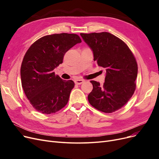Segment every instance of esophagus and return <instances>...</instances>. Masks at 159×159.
I'll use <instances>...</instances> for the list:
<instances>
[{"label":"esophagus","instance_id":"esophagus-1","mask_svg":"<svg viewBox=\"0 0 159 159\" xmlns=\"http://www.w3.org/2000/svg\"><path fill=\"white\" fill-rule=\"evenodd\" d=\"M84 80H75V83L76 84H78V85H81V84L84 82Z\"/></svg>","mask_w":159,"mask_h":159}]
</instances>
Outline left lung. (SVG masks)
Segmentation results:
<instances>
[{"mask_svg":"<svg viewBox=\"0 0 159 159\" xmlns=\"http://www.w3.org/2000/svg\"><path fill=\"white\" fill-rule=\"evenodd\" d=\"M93 53L94 61L105 70L103 85L90 81L93 90L88 101L93 107L104 113H113L123 107L136 88L137 64L127 45L111 33L80 34Z\"/></svg>","mask_w":159,"mask_h":159,"instance_id":"left-lung-1","label":"left lung"}]
</instances>
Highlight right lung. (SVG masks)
<instances>
[{
  "label": "right lung",
  "mask_w": 159,
  "mask_h": 159,
  "mask_svg": "<svg viewBox=\"0 0 159 159\" xmlns=\"http://www.w3.org/2000/svg\"><path fill=\"white\" fill-rule=\"evenodd\" d=\"M81 42L75 34H54L40 38L26 52L20 68L22 86L38 111L54 113L68 103L74 82L56 75L54 70L63 62L66 52Z\"/></svg>",
  "instance_id": "right-lung-1"
}]
</instances>
